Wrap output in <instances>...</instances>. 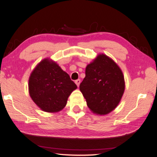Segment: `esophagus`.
Listing matches in <instances>:
<instances>
[{
    "mask_svg": "<svg viewBox=\"0 0 157 157\" xmlns=\"http://www.w3.org/2000/svg\"><path fill=\"white\" fill-rule=\"evenodd\" d=\"M75 84H77V86H78L79 87V84H80V82H81V80H80V79H77V80H75Z\"/></svg>",
    "mask_w": 157,
    "mask_h": 157,
    "instance_id": "obj_1",
    "label": "esophagus"
}]
</instances>
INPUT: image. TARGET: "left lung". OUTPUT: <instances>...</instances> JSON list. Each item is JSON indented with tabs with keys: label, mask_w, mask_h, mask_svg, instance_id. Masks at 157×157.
I'll return each mask as SVG.
<instances>
[{
	"label": "left lung",
	"mask_w": 157,
	"mask_h": 157,
	"mask_svg": "<svg viewBox=\"0 0 157 157\" xmlns=\"http://www.w3.org/2000/svg\"><path fill=\"white\" fill-rule=\"evenodd\" d=\"M86 76L79 89L89 108L99 115H106L120 102L124 91V80L121 68L105 55H99L87 65Z\"/></svg>",
	"instance_id": "obj_1"
}]
</instances>
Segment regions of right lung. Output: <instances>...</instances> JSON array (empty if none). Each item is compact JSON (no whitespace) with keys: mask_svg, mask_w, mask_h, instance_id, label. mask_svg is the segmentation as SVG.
I'll use <instances>...</instances> for the list:
<instances>
[{"mask_svg":"<svg viewBox=\"0 0 157 157\" xmlns=\"http://www.w3.org/2000/svg\"><path fill=\"white\" fill-rule=\"evenodd\" d=\"M77 85L56 63L46 59L39 63L29 79V92L35 104L46 112L62 110Z\"/></svg>","mask_w":157,"mask_h":157,"instance_id":"obj_1","label":"right lung"}]
</instances>
